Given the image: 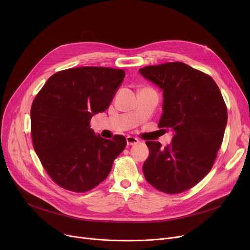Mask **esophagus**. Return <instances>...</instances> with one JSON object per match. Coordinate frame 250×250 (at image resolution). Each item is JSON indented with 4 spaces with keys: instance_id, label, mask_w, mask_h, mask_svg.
Returning a JSON list of instances; mask_svg holds the SVG:
<instances>
[{
    "instance_id": "1",
    "label": "esophagus",
    "mask_w": 250,
    "mask_h": 250,
    "mask_svg": "<svg viewBox=\"0 0 250 250\" xmlns=\"http://www.w3.org/2000/svg\"><path fill=\"white\" fill-rule=\"evenodd\" d=\"M139 143V140L135 137H130V136H127L126 137V144L128 146H133V145H136V144Z\"/></svg>"
}]
</instances>
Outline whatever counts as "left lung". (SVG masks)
<instances>
[{"label": "left lung", "instance_id": "left-lung-1", "mask_svg": "<svg viewBox=\"0 0 250 250\" xmlns=\"http://www.w3.org/2000/svg\"><path fill=\"white\" fill-rule=\"evenodd\" d=\"M139 73L163 91L159 126L173 132L172 142H146L149 157L143 172L166 193L186 191L211 170L227 125V107L213 79L176 62L148 65Z\"/></svg>", "mask_w": 250, "mask_h": 250}]
</instances>
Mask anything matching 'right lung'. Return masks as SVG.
I'll list each match as a JSON object with an SVG mask.
<instances>
[{"mask_svg": "<svg viewBox=\"0 0 250 250\" xmlns=\"http://www.w3.org/2000/svg\"><path fill=\"white\" fill-rule=\"evenodd\" d=\"M125 73L103 67L68 69L52 75L35 97L30 111L34 150L60 187L84 192L110 172L126 141L97 136L92 116L106 110Z\"/></svg>", "mask_w": 250, "mask_h": 250, "instance_id": "add662e5", "label": "right lung"}]
</instances>
